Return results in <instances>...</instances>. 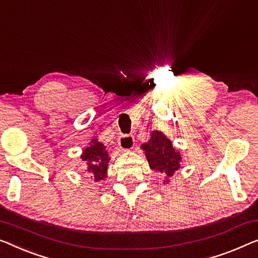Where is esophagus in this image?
Returning a JSON list of instances; mask_svg holds the SVG:
<instances>
[{
	"label": "esophagus",
	"mask_w": 258,
	"mask_h": 258,
	"mask_svg": "<svg viewBox=\"0 0 258 258\" xmlns=\"http://www.w3.org/2000/svg\"><path fill=\"white\" fill-rule=\"evenodd\" d=\"M118 145L122 151H131V149L134 147V137L133 136L119 137Z\"/></svg>",
	"instance_id": "esophagus-1"
}]
</instances>
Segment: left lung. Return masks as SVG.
<instances>
[{"label":"left lung","instance_id":"left-lung-1","mask_svg":"<svg viewBox=\"0 0 258 258\" xmlns=\"http://www.w3.org/2000/svg\"><path fill=\"white\" fill-rule=\"evenodd\" d=\"M141 148L145 151L149 168L164 176V184L170 182V178L180 168L182 161V156L171 140L156 130L151 132V139L142 144Z\"/></svg>","mask_w":258,"mask_h":258}]
</instances>
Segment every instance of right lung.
<instances>
[{"instance_id":"right-lung-1","label":"right lung","mask_w":258,"mask_h":258,"mask_svg":"<svg viewBox=\"0 0 258 258\" xmlns=\"http://www.w3.org/2000/svg\"><path fill=\"white\" fill-rule=\"evenodd\" d=\"M81 159L86 162L88 174H90L95 182L106 178L107 168H109L107 166L111 159L104 144L98 141V139H91L89 146L84 148L81 154Z\"/></svg>"}]
</instances>
